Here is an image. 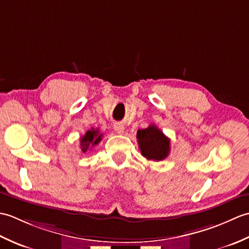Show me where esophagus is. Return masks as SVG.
<instances>
[{"instance_id":"obj_1","label":"esophagus","mask_w":249,"mask_h":249,"mask_svg":"<svg viewBox=\"0 0 249 249\" xmlns=\"http://www.w3.org/2000/svg\"><path fill=\"white\" fill-rule=\"evenodd\" d=\"M113 129L115 130V133H118V134H123L124 133V125L122 124V123H114V125H113Z\"/></svg>"}]
</instances>
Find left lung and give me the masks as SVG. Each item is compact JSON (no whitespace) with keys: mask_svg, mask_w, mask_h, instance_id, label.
Listing matches in <instances>:
<instances>
[{"mask_svg":"<svg viewBox=\"0 0 249 249\" xmlns=\"http://www.w3.org/2000/svg\"><path fill=\"white\" fill-rule=\"evenodd\" d=\"M139 149L142 156L146 160L160 161L169 155L170 152V139L163 135L162 131L155 125H150L147 128L137 131Z\"/></svg>","mask_w":249,"mask_h":249,"instance_id":"obj_1","label":"left lung"}]
</instances>
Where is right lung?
<instances>
[{
    "instance_id": "1",
    "label": "right lung",
    "mask_w": 249,
    "mask_h": 249,
    "mask_svg": "<svg viewBox=\"0 0 249 249\" xmlns=\"http://www.w3.org/2000/svg\"><path fill=\"white\" fill-rule=\"evenodd\" d=\"M103 135L99 133L98 129L92 128L91 130H88L86 135L81 137L80 139V147L83 153H86L88 149H91L92 146L97 145L100 140H102Z\"/></svg>"
}]
</instances>
